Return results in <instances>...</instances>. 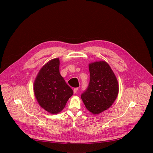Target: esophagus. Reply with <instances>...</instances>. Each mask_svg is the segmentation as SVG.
<instances>
[{
	"instance_id": "obj_1",
	"label": "esophagus",
	"mask_w": 153,
	"mask_h": 153,
	"mask_svg": "<svg viewBox=\"0 0 153 153\" xmlns=\"http://www.w3.org/2000/svg\"><path fill=\"white\" fill-rule=\"evenodd\" d=\"M77 91H78V88H74V90H73V91H74V94L77 93Z\"/></svg>"
}]
</instances>
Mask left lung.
Masks as SVG:
<instances>
[{
    "label": "left lung",
    "mask_w": 153,
    "mask_h": 153,
    "mask_svg": "<svg viewBox=\"0 0 153 153\" xmlns=\"http://www.w3.org/2000/svg\"><path fill=\"white\" fill-rule=\"evenodd\" d=\"M90 80L82 94V100L87 110L93 114H99L110 108L119 93L117 78L106 62L89 64Z\"/></svg>",
    "instance_id": "left-lung-1"
}]
</instances>
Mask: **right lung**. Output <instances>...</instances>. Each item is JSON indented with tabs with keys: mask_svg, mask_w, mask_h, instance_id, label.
I'll return each mask as SVG.
<instances>
[{
	"mask_svg": "<svg viewBox=\"0 0 153 153\" xmlns=\"http://www.w3.org/2000/svg\"><path fill=\"white\" fill-rule=\"evenodd\" d=\"M59 58L50 60L40 70L34 83V92L39 105L48 113L60 112L73 91L59 72Z\"/></svg>",
	"mask_w": 153,
	"mask_h": 153,
	"instance_id": "1",
	"label": "right lung"
}]
</instances>
